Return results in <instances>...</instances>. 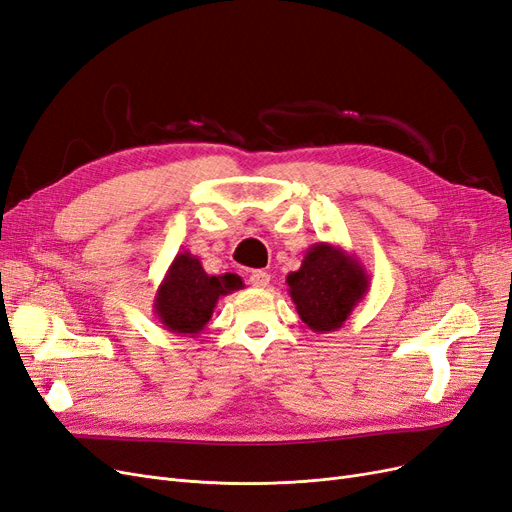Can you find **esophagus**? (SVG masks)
Listing matches in <instances>:
<instances>
[{"mask_svg":"<svg viewBox=\"0 0 512 512\" xmlns=\"http://www.w3.org/2000/svg\"><path fill=\"white\" fill-rule=\"evenodd\" d=\"M269 281H271V275L267 271H252L250 275V284L254 288H267Z\"/></svg>","mask_w":512,"mask_h":512,"instance_id":"esophagus-1","label":"esophagus"}]
</instances>
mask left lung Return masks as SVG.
Here are the masks:
<instances>
[{"label":"left lung","mask_w":512,"mask_h":512,"mask_svg":"<svg viewBox=\"0 0 512 512\" xmlns=\"http://www.w3.org/2000/svg\"><path fill=\"white\" fill-rule=\"evenodd\" d=\"M298 317L313 332L339 330L370 286V275L356 254L334 243H313L298 271L286 277Z\"/></svg>","instance_id":"1"}]
</instances>
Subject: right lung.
Listing matches in <instances>:
<instances>
[{
    "label": "right lung",
    "mask_w": 512,
    "mask_h": 512,
    "mask_svg": "<svg viewBox=\"0 0 512 512\" xmlns=\"http://www.w3.org/2000/svg\"><path fill=\"white\" fill-rule=\"evenodd\" d=\"M243 286V279L235 273L207 275L201 260L186 250L169 264L152 309L165 330L195 337L205 330L220 298Z\"/></svg>",
    "instance_id": "1"
}]
</instances>
